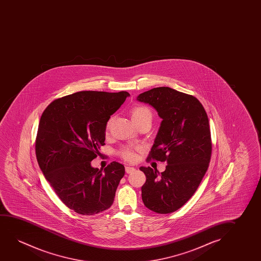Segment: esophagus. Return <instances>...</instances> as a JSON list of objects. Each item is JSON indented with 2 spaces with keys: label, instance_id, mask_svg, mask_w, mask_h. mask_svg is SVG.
<instances>
[{
  "label": "esophagus",
  "instance_id": "esophagus-1",
  "mask_svg": "<svg viewBox=\"0 0 261 261\" xmlns=\"http://www.w3.org/2000/svg\"><path fill=\"white\" fill-rule=\"evenodd\" d=\"M135 170H136V168H133V167H125V172H126L127 174L133 173Z\"/></svg>",
  "mask_w": 261,
  "mask_h": 261
}]
</instances>
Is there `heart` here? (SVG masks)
<instances>
[{"instance_id": "heart-1", "label": "heart", "mask_w": 261, "mask_h": 261, "mask_svg": "<svg viewBox=\"0 0 261 261\" xmlns=\"http://www.w3.org/2000/svg\"><path fill=\"white\" fill-rule=\"evenodd\" d=\"M131 118H132L133 121L139 120V119L144 118H151V112L148 108L143 107V106H136V107L133 108L132 111H131ZM111 123H112V118H110L106 124L107 132L110 130ZM121 154L126 161H132L136 159V153L132 149H128V148L124 149L122 150Z\"/></svg>"}]
</instances>
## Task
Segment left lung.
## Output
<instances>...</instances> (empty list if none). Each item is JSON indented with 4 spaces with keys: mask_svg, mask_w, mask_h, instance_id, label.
Returning a JSON list of instances; mask_svg holds the SVG:
<instances>
[{
    "mask_svg": "<svg viewBox=\"0 0 261 261\" xmlns=\"http://www.w3.org/2000/svg\"><path fill=\"white\" fill-rule=\"evenodd\" d=\"M136 100L149 104L162 119L149 159L167 161L164 172L141 167L146 175L142 186L145 207L159 214L177 211L200 186L211 161L210 123L195 97L170 87H157Z\"/></svg>",
    "mask_w": 261,
    "mask_h": 261,
    "instance_id": "8db88e82",
    "label": "left lung"
}]
</instances>
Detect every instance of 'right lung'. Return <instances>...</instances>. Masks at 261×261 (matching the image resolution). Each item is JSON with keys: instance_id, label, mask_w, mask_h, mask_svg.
<instances>
[{"instance_id": "add662e5", "label": "right lung", "mask_w": 261, "mask_h": 261, "mask_svg": "<svg viewBox=\"0 0 261 261\" xmlns=\"http://www.w3.org/2000/svg\"><path fill=\"white\" fill-rule=\"evenodd\" d=\"M129 96L124 91H82L54 100L40 118V168L61 201L79 214H98L114 201L125 167L114 161L103 170L91 161L104 145L108 120Z\"/></svg>"}]
</instances>
